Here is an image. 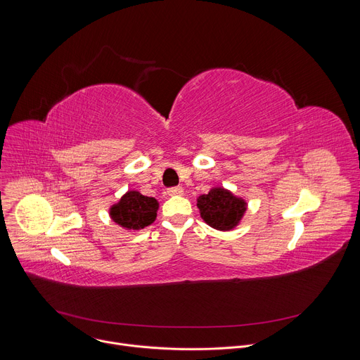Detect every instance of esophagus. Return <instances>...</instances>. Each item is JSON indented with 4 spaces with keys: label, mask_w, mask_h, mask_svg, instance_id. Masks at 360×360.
<instances>
[{
    "label": "esophagus",
    "mask_w": 360,
    "mask_h": 360,
    "mask_svg": "<svg viewBox=\"0 0 360 360\" xmlns=\"http://www.w3.org/2000/svg\"><path fill=\"white\" fill-rule=\"evenodd\" d=\"M168 195L169 196H181L184 195V188L182 186H174L168 189Z\"/></svg>",
    "instance_id": "1"
}]
</instances>
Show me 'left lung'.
I'll return each mask as SVG.
<instances>
[{
    "label": "left lung",
    "instance_id": "obj_1",
    "mask_svg": "<svg viewBox=\"0 0 360 360\" xmlns=\"http://www.w3.org/2000/svg\"><path fill=\"white\" fill-rule=\"evenodd\" d=\"M200 218L218 231H232L246 212L248 203L243 198L235 196L231 191L215 186L208 193L196 199Z\"/></svg>",
    "mask_w": 360,
    "mask_h": 360
}]
</instances>
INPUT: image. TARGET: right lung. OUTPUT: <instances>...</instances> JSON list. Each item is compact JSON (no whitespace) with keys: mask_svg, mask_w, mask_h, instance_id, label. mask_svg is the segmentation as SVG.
<instances>
[{"mask_svg":"<svg viewBox=\"0 0 360 360\" xmlns=\"http://www.w3.org/2000/svg\"><path fill=\"white\" fill-rule=\"evenodd\" d=\"M160 203L138 191H128L110 208L111 219L124 229L139 231L157 219Z\"/></svg>","mask_w":360,"mask_h":360,"instance_id":"1","label":"right lung"}]
</instances>
